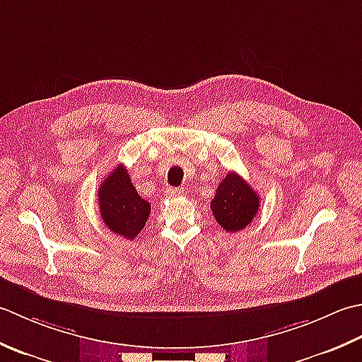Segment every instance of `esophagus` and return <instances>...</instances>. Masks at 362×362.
<instances>
[{
    "label": "esophagus",
    "mask_w": 362,
    "mask_h": 362,
    "mask_svg": "<svg viewBox=\"0 0 362 362\" xmlns=\"http://www.w3.org/2000/svg\"><path fill=\"white\" fill-rule=\"evenodd\" d=\"M182 194H184V190H182L181 187H172V189L167 190V195H168V197H173V198L181 197Z\"/></svg>",
    "instance_id": "34e87169"
}]
</instances>
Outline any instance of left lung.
Segmentation results:
<instances>
[{"label":"left lung","instance_id":"8db88e82","mask_svg":"<svg viewBox=\"0 0 362 362\" xmlns=\"http://www.w3.org/2000/svg\"><path fill=\"white\" fill-rule=\"evenodd\" d=\"M212 216L228 233H239L253 222L259 209V195L235 172H230L218 184L211 202Z\"/></svg>","mask_w":362,"mask_h":362}]
</instances>
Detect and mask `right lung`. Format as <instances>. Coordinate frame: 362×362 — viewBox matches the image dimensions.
<instances>
[{
    "mask_svg": "<svg viewBox=\"0 0 362 362\" xmlns=\"http://www.w3.org/2000/svg\"><path fill=\"white\" fill-rule=\"evenodd\" d=\"M98 204L100 216L109 231L129 240H134L142 231L151 212V204L137 194L123 164L115 167L100 184Z\"/></svg>",
    "mask_w": 362,
    "mask_h": 362,
    "instance_id": "right-lung-1",
    "label": "right lung"
}]
</instances>
